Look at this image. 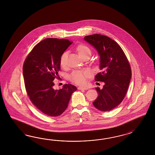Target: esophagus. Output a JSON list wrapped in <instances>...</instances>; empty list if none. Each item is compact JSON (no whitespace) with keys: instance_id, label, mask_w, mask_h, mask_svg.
Listing matches in <instances>:
<instances>
[{"instance_id":"34e87169","label":"esophagus","mask_w":155,"mask_h":155,"mask_svg":"<svg viewBox=\"0 0 155 155\" xmlns=\"http://www.w3.org/2000/svg\"><path fill=\"white\" fill-rule=\"evenodd\" d=\"M78 90H88L87 87H81L80 86L78 87Z\"/></svg>"}]
</instances>
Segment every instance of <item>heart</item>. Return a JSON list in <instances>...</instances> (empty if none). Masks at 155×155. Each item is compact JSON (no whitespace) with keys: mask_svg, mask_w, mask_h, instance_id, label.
Here are the masks:
<instances>
[{"mask_svg":"<svg viewBox=\"0 0 155 155\" xmlns=\"http://www.w3.org/2000/svg\"><path fill=\"white\" fill-rule=\"evenodd\" d=\"M77 51L81 57L84 56H90L91 49L89 47L84 44H80L77 47ZM68 54L66 52L62 53L60 57V64L62 66H65L66 64ZM90 73L88 71H73L70 76L69 78L73 82L78 84H83L86 83V80L90 77Z\"/></svg>","mask_w":155,"mask_h":155,"instance_id":"heart-1","label":"heart"}]
</instances>
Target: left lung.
<instances>
[{
	"instance_id": "1",
	"label": "left lung",
	"mask_w": 155,
	"mask_h": 155,
	"mask_svg": "<svg viewBox=\"0 0 155 155\" xmlns=\"http://www.w3.org/2000/svg\"><path fill=\"white\" fill-rule=\"evenodd\" d=\"M84 40L98 53L101 71L95 80L104 84L102 89L96 87L98 97L93 104L101 111H110L122 102L127 93L132 76L130 64L121 47L111 38L94 34Z\"/></svg>"
}]
</instances>
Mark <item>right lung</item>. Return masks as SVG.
Wrapping results in <instances>:
<instances>
[{
	"instance_id": "add662e5",
	"label": "right lung",
	"mask_w": 155,
	"mask_h": 155,
	"mask_svg": "<svg viewBox=\"0 0 155 155\" xmlns=\"http://www.w3.org/2000/svg\"><path fill=\"white\" fill-rule=\"evenodd\" d=\"M72 44L68 39L48 38L36 45L24 62L25 89L32 103L50 117L60 115L68 107L77 87L65 84L54 89V82L60 70V57Z\"/></svg>"
}]
</instances>
